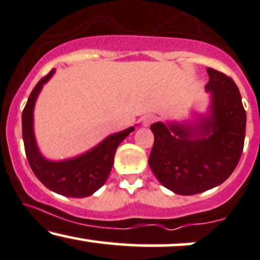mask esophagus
Instances as JSON below:
<instances>
[{"instance_id":"1","label":"esophagus","mask_w":260,"mask_h":260,"mask_svg":"<svg viewBox=\"0 0 260 260\" xmlns=\"http://www.w3.org/2000/svg\"><path fill=\"white\" fill-rule=\"evenodd\" d=\"M155 120H156V117L152 116V115H146L145 117H143L142 123H143L144 127H148V126H150V124H151L152 122H154Z\"/></svg>"}]
</instances>
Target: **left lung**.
<instances>
[{"label": "left lung", "instance_id": "1", "mask_svg": "<svg viewBox=\"0 0 260 260\" xmlns=\"http://www.w3.org/2000/svg\"><path fill=\"white\" fill-rule=\"evenodd\" d=\"M206 114L184 122H156L149 166L158 181L178 195H195L220 185L239 164L246 111L233 79L208 68Z\"/></svg>", "mask_w": 260, "mask_h": 260}]
</instances>
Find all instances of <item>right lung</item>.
<instances>
[{"label":"right lung","instance_id":"add662e5","mask_svg":"<svg viewBox=\"0 0 260 260\" xmlns=\"http://www.w3.org/2000/svg\"><path fill=\"white\" fill-rule=\"evenodd\" d=\"M54 73L53 69L46 77L39 81L24 108L21 124L25 152L31 170L46 187L68 198H87L104 185L114 165L118 145L133 132L134 127L110 134L94 148L75 157L60 161L46 158L37 146L34 132V109L43 84L51 80Z\"/></svg>","mask_w":260,"mask_h":260}]
</instances>
